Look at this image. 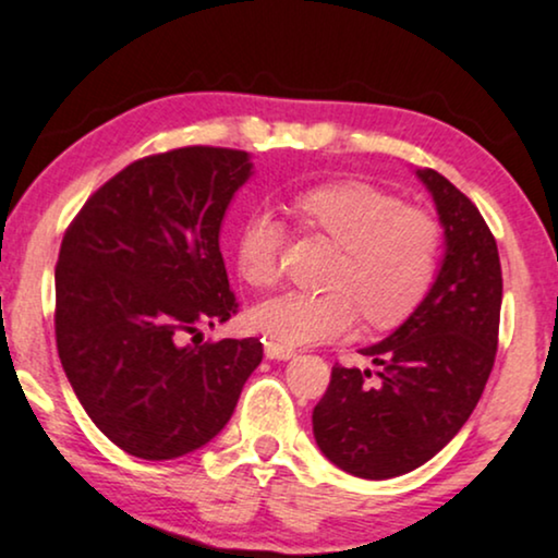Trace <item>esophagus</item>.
<instances>
[{
	"mask_svg": "<svg viewBox=\"0 0 558 558\" xmlns=\"http://www.w3.org/2000/svg\"><path fill=\"white\" fill-rule=\"evenodd\" d=\"M264 350H266V357H271V360H290V357H294L292 347L279 344V342H271V339H266Z\"/></svg>",
	"mask_w": 558,
	"mask_h": 558,
	"instance_id": "esophagus-1",
	"label": "esophagus"
}]
</instances>
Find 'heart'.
I'll use <instances>...</instances> for the list:
<instances>
[{"label": "heart", "instance_id": "obj_1", "mask_svg": "<svg viewBox=\"0 0 558 558\" xmlns=\"http://www.w3.org/2000/svg\"><path fill=\"white\" fill-rule=\"evenodd\" d=\"M300 225L318 229L342 247L333 290H290L247 311V324L271 342L316 344L344 337L357 307L376 329H391L421 307L441 264L444 232L434 214L404 206L397 195L365 182H324L292 198ZM284 227L274 214L245 216L234 240V266L245 284L277 281Z\"/></svg>", "mask_w": 558, "mask_h": 558}]
</instances>
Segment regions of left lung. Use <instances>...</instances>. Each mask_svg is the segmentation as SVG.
I'll use <instances>...</instances> for the list:
<instances>
[{"label":"left lung","instance_id":"obj_1","mask_svg":"<svg viewBox=\"0 0 558 558\" xmlns=\"http://www.w3.org/2000/svg\"><path fill=\"white\" fill-rule=\"evenodd\" d=\"M444 227L438 277L391 337L360 350L371 371L333 365L313 410L318 449L344 473L386 481L436 457L473 415L496 360L501 260L475 203L444 174L417 169Z\"/></svg>","mask_w":558,"mask_h":558}]
</instances>
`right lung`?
<instances>
[{
	"instance_id": "add662e5",
	"label": "right lung",
	"mask_w": 558,
	"mask_h": 558,
	"mask_svg": "<svg viewBox=\"0 0 558 558\" xmlns=\"http://www.w3.org/2000/svg\"><path fill=\"white\" fill-rule=\"evenodd\" d=\"M245 150L187 146L124 167L85 201L54 271L57 350L96 428L141 460L201 449L258 368V339L180 344L238 313L219 229Z\"/></svg>"
}]
</instances>
